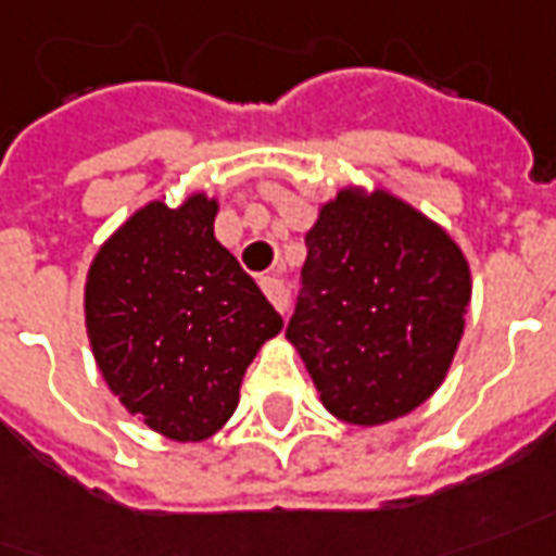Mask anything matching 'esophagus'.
<instances>
[{
  "label": "esophagus",
  "mask_w": 556,
  "mask_h": 556,
  "mask_svg": "<svg viewBox=\"0 0 556 556\" xmlns=\"http://www.w3.org/2000/svg\"><path fill=\"white\" fill-rule=\"evenodd\" d=\"M262 289H264V294H267V301H270V304H274L279 313H286V307H289V292H286V282L277 277H264Z\"/></svg>",
  "instance_id": "34e87169"
}]
</instances>
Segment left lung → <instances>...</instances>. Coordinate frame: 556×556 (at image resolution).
Masks as SVG:
<instances>
[{
    "mask_svg": "<svg viewBox=\"0 0 556 556\" xmlns=\"http://www.w3.org/2000/svg\"><path fill=\"white\" fill-rule=\"evenodd\" d=\"M468 298L466 258L435 222L387 191H341L307 233L286 338L334 417L377 426L441 387Z\"/></svg>",
    "mask_w": 556,
    "mask_h": 556,
    "instance_id": "1",
    "label": "left lung"
}]
</instances>
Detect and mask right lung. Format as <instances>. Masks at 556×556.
<instances>
[{
  "label": "right lung",
  "instance_id": "add662e5",
  "mask_svg": "<svg viewBox=\"0 0 556 556\" xmlns=\"http://www.w3.org/2000/svg\"><path fill=\"white\" fill-rule=\"evenodd\" d=\"M215 200L149 203L100 249L85 286L97 365L121 405L173 441L215 435L282 316L215 240Z\"/></svg>",
  "mask_w": 556,
  "mask_h": 556
}]
</instances>
